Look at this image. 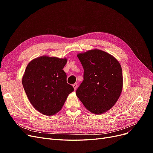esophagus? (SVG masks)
<instances>
[{"label": "esophagus", "mask_w": 153, "mask_h": 153, "mask_svg": "<svg viewBox=\"0 0 153 153\" xmlns=\"http://www.w3.org/2000/svg\"><path fill=\"white\" fill-rule=\"evenodd\" d=\"M73 88H74V90L76 91V89H77V87H78V85H77L76 83H75V84H73Z\"/></svg>", "instance_id": "34e87169"}]
</instances>
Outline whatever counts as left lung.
<instances>
[{"label":"left lung","instance_id":"obj_1","mask_svg":"<svg viewBox=\"0 0 153 153\" xmlns=\"http://www.w3.org/2000/svg\"><path fill=\"white\" fill-rule=\"evenodd\" d=\"M84 68V80L76 94L85 107L94 114L108 111L123 91L121 66L112 55L94 49L77 54Z\"/></svg>","mask_w":153,"mask_h":153}]
</instances>
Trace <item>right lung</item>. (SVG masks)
<instances>
[{"label":"right lung","instance_id":"obj_1","mask_svg":"<svg viewBox=\"0 0 153 153\" xmlns=\"http://www.w3.org/2000/svg\"><path fill=\"white\" fill-rule=\"evenodd\" d=\"M66 58L43 55L27 64L22 84L34 108L45 115H53L61 110L68 95L74 91L67 84L63 68Z\"/></svg>","mask_w":153,"mask_h":153}]
</instances>
